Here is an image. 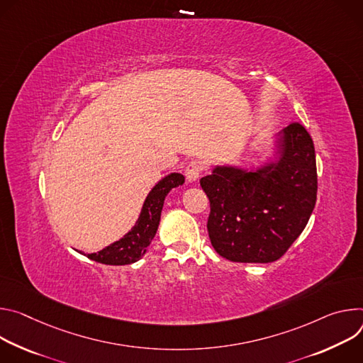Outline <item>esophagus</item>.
I'll list each match as a JSON object with an SVG mask.
<instances>
[{
  "instance_id": "1",
  "label": "esophagus",
  "mask_w": 363,
  "mask_h": 363,
  "mask_svg": "<svg viewBox=\"0 0 363 363\" xmlns=\"http://www.w3.org/2000/svg\"><path fill=\"white\" fill-rule=\"evenodd\" d=\"M202 170H203V167H202V164L199 163V161H196V160H191L190 163L186 166V179L189 180V182H196L197 179H199V176L202 174Z\"/></svg>"
}]
</instances>
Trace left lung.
I'll return each instance as SVG.
<instances>
[{"label":"left lung","mask_w":363,"mask_h":363,"mask_svg":"<svg viewBox=\"0 0 363 363\" xmlns=\"http://www.w3.org/2000/svg\"><path fill=\"white\" fill-rule=\"evenodd\" d=\"M279 140L277 163L258 172L216 167L200 179L211 213L208 232L215 251L233 262H272L306 228L315 205L314 144L300 123Z\"/></svg>","instance_id":"1"}]
</instances>
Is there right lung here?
I'll return each instance as SVG.
<instances>
[{"label":"right lung","mask_w":363,"mask_h":363,"mask_svg":"<svg viewBox=\"0 0 363 363\" xmlns=\"http://www.w3.org/2000/svg\"><path fill=\"white\" fill-rule=\"evenodd\" d=\"M183 183L184 176L179 173H172L160 180L147 196L143 212L133 230L102 251L89 254L88 258L106 265H127L138 261L147 251L157 232L161 209H163L167 193Z\"/></svg>","instance_id":"add662e5"}]
</instances>
